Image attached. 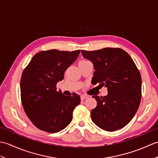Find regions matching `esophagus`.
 <instances>
[{"label": "esophagus", "instance_id": "1", "mask_svg": "<svg viewBox=\"0 0 158 158\" xmlns=\"http://www.w3.org/2000/svg\"><path fill=\"white\" fill-rule=\"evenodd\" d=\"M88 98V96H85V95H82V96H81V100L87 99Z\"/></svg>", "mask_w": 158, "mask_h": 158}]
</instances>
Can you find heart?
<instances>
[{"label":"heart","mask_w":158,"mask_h":158,"mask_svg":"<svg viewBox=\"0 0 158 158\" xmlns=\"http://www.w3.org/2000/svg\"><path fill=\"white\" fill-rule=\"evenodd\" d=\"M89 62V61H88V60H81V61L79 62V65L82 64H84V63H86V62Z\"/></svg>","instance_id":"1"}]
</instances>
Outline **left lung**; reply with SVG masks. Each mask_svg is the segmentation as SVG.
I'll list each match as a JSON object with an SVG mask.
<instances>
[{"label": "left lung", "mask_w": 158, "mask_h": 158, "mask_svg": "<svg viewBox=\"0 0 158 158\" xmlns=\"http://www.w3.org/2000/svg\"><path fill=\"white\" fill-rule=\"evenodd\" d=\"M95 71L92 83L107 88L108 94L93 96L97 106L92 110V122L108 132L122 129L135 116L141 99L142 80L139 70L126 51L120 48L82 50Z\"/></svg>", "instance_id": "8db88e82"}]
</instances>
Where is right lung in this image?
Here are the masks:
<instances>
[{
	"label": "right lung",
	"mask_w": 158,
	"mask_h": 158,
	"mask_svg": "<svg viewBox=\"0 0 158 158\" xmlns=\"http://www.w3.org/2000/svg\"><path fill=\"white\" fill-rule=\"evenodd\" d=\"M81 50L57 49L36 53L23 70L20 81L23 108L32 123L45 132L56 133L71 122L73 112L81 102L75 94L65 96L57 91V83L75 61Z\"/></svg>",
	"instance_id": "1"
}]
</instances>
